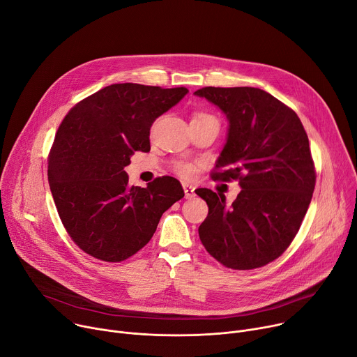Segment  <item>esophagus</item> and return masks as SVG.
I'll use <instances>...</instances> for the list:
<instances>
[{
    "label": "esophagus",
    "mask_w": 357,
    "mask_h": 357,
    "mask_svg": "<svg viewBox=\"0 0 357 357\" xmlns=\"http://www.w3.org/2000/svg\"><path fill=\"white\" fill-rule=\"evenodd\" d=\"M183 188H184L185 199H191V197L196 196V193H195L196 187H195V185H191V184H188V183H183Z\"/></svg>",
    "instance_id": "obj_1"
}]
</instances>
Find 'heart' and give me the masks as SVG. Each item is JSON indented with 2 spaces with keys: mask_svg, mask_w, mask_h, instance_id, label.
I'll return each instance as SVG.
<instances>
[{
  "mask_svg": "<svg viewBox=\"0 0 357 357\" xmlns=\"http://www.w3.org/2000/svg\"><path fill=\"white\" fill-rule=\"evenodd\" d=\"M197 117H210V116L200 114V116H197ZM176 170H177V173H178L181 177H185V178H191V177H193V176L196 174V169H195L193 166H191V164H188V162H180V164H177Z\"/></svg>",
  "mask_w": 357,
  "mask_h": 357,
  "instance_id": "heart-1",
  "label": "heart"
}]
</instances>
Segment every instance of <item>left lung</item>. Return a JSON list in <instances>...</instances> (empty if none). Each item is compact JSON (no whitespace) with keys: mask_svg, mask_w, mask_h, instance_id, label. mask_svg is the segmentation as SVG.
<instances>
[{"mask_svg":"<svg viewBox=\"0 0 357 357\" xmlns=\"http://www.w3.org/2000/svg\"><path fill=\"white\" fill-rule=\"evenodd\" d=\"M195 96L222 109L229 121L214 180L238 178L241 191L227 206L225 195L196 193L208 215L199 227L206 250L236 270L261 267L291 243L309 208L316 173L307 134L297 114L255 87H204Z\"/></svg>","mask_w":357,"mask_h":357,"instance_id":"left-lung-1","label":"left lung"}]
</instances>
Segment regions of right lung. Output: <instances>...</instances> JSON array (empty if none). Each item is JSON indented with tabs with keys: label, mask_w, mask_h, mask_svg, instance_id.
I'll return each instance as SVG.
<instances>
[{
	"label": "right lung",
	"mask_w": 357,
	"mask_h": 357,
	"mask_svg": "<svg viewBox=\"0 0 357 357\" xmlns=\"http://www.w3.org/2000/svg\"><path fill=\"white\" fill-rule=\"evenodd\" d=\"M188 93L184 87L112 84L75 104L48 157V183L61 222L81 250L121 261L150 241L162 213L184 197L174 177L130 185L124 167L150 151V127Z\"/></svg>",
	"instance_id": "1"
}]
</instances>
